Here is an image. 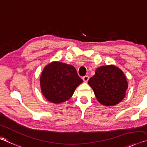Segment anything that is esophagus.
<instances>
[{"instance_id":"obj_1","label":"esophagus","mask_w":147,"mask_h":147,"mask_svg":"<svg viewBox=\"0 0 147 147\" xmlns=\"http://www.w3.org/2000/svg\"><path fill=\"white\" fill-rule=\"evenodd\" d=\"M83 81H84V82H86L88 81V79H89V77L88 76H84L83 78Z\"/></svg>"}]
</instances>
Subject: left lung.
Instances as JSON below:
<instances>
[{"mask_svg":"<svg viewBox=\"0 0 147 147\" xmlns=\"http://www.w3.org/2000/svg\"><path fill=\"white\" fill-rule=\"evenodd\" d=\"M88 83L93 89L97 101L105 106H114L119 103L124 99L128 88L125 74L114 65L97 68Z\"/></svg>","mask_w":147,"mask_h":147,"instance_id":"left-lung-1","label":"left lung"}]
</instances>
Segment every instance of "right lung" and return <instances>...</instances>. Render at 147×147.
<instances>
[{
	"mask_svg": "<svg viewBox=\"0 0 147 147\" xmlns=\"http://www.w3.org/2000/svg\"><path fill=\"white\" fill-rule=\"evenodd\" d=\"M83 80L73 66L55 61L45 67L40 78L41 92L48 101L59 104L68 100Z\"/></svg>",
	"mask_w": 147,
	"mask_h": 147,
	"instance_id": "obj_1",
	"label": "right lung"
}]
</instances>
